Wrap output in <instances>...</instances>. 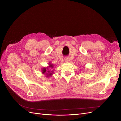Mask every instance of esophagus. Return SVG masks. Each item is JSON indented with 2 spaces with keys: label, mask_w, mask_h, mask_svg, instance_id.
I'll return each mask as SVG.
<instances>
[{
  "label": "esophagus",
  "mask_w": 121,
  "mask_h": 121,
  "mask_svg": "<svg viewBox=\"0 0 121 121\" xmlns=\"http://www.w3.org/2000/svg\"><path fill=\"white\" fill-rule=\"evenodd\" d=\"M65 60L66 62H69V59L68 57H66V58H65Z\"/></svg>",
  "instance_id": "1"
}]
</instances>
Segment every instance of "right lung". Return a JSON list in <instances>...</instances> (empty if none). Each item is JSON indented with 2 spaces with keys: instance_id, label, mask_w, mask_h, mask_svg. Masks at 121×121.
I'll return each mask as SVG.
<instances>
[{
  "instance_id": "add662e5",
  "label": "right lung",
  "mask_w": 121,
  "mask_h": 121,
  "mask_svg": "<svg viewBox=\"0 0 121 121\" xmlns=\"http://www.w3.org/2000/svg\"><path fill=\"white\" fill-rule=\"evenodd\" d=\"M49 67H50V68H53V66H52V64H49ZM48 69V68H47V69ZM42 73H43V74H46V75H47V77H50V76H51V75H52V72H51V73H50V71H47V69H46V68H43V69H42Z\"/></svg>"
}]
</instances>
